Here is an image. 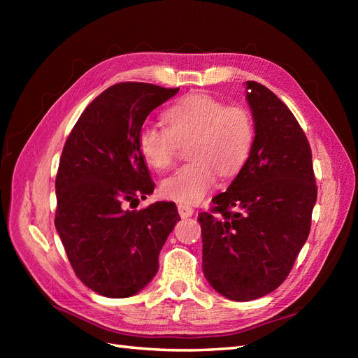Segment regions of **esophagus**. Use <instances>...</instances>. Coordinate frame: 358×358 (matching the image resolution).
<instances>
[{"label": "esophagus", "mask_w": 358, "mask_h": 358, "mask_svg": "<svg viewBox=\"0 0 358 358\" xmlns=\"http://www.w3.org/2000/svg\"><path fill=\"white\" fill-rule=\"evenodd\" d=\"M178 210H179V215L180 218H189V216L194 213V209L191 208V206H187V204H178Z\"/></svg>", "instance_id": "obj_1"}]
</instances>
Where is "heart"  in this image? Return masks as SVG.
Returning a JSON list of instances; mask_svg holds the SVG:
<instances>
[{
    "instance_id": "heart-1",
    "label": "heart",
    "mask_w": 358,
    "mask_h": 358,
    "mask_svg": "<svg viewBox=\"0 0 358 358\" xmlns=\"http://www.w3.org/2000/svg\"><path fill=\"white\" fill-rule=\"evenodd\" d=\"M167 128L145 124L138 150L155 170L175 164L179 145H188V164L161 182L162 196L183 204L203 200L218 173L234 176L246 162L255 138L254 119L243 106H227L208 94H191L162 115Z\"/></svg>"
}]
</instances>
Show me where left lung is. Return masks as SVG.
Returning <instances> with one entry per match:
<instances>
[{"label":"left lung","instance_id":"8db88e82","mask_svg":"<svg viewBox=\"0 0 358 358\" xmlns=\"http://www.w3.org/2000/svg\"><path fill=\"white\" fill-rule=\"evenodd\" d=\"M255 138L225 192L201 212L203 273L224 297L249 301L276 289L305 245L317 183L297 119L264 85L246 82Z\"/></svg>","mask_w":358,"mask_h":358}]
</instances>
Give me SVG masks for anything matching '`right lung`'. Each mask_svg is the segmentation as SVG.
<instances>
[{
  "label": "right lung",
  "mask_w": 358,
  "mask_h": 358,
  "mask_svg": "<svg viewBox=\"0 0 358 358\" xmlns=\"http://www.w3.org/2000/svg\"><path fill=\"white\" fill-rule=\"evenodd\" d=\"M178 91L116 83L88 104L64 145L55 227L76 276L104 297L134 296L152 280L161 248L180 220L171 201L127 209L155 188L138 150L140 128Z\"/></svg>",
  "instance_id": "right-lung-1"
}]
</instances>
